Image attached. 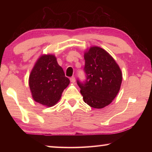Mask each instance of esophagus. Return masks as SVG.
Wrapping results in <instances>:
<instances>
[{"label":"esophagus","instance_id":"obj_1","mask_svg":"<svg viewBox=\"0 0 152 152\" xmlns=\"http://www.w3.org/2000/svg\"><path fill=\"white\" fill-rule=\"evenodd\" d=\"M70 82H72V83H74V82H76V78H74V76L71 77V78H70Z\"/></svg>","mask_w":152,"mask_h":152}]
</instances>
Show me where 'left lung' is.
<instances>
[{
  "mask_svg": "<svg viewBox=\"0 0 152 152\" xmlns=\"http://www.w3.org/2000/svg\"><path fill=\"white\" fill-rule=\"evenodd\" d=\"M86 80L77 84L84 101L94 109H102L112 102L122 82L119 66L107 51L98 46L87 49L84 55Z\"/></svg>",
  "mask_w": 152,
  "mask_h": 152,
  "instance_id": "left-lung-1",
  "label": "left lung"
}]
</instances>
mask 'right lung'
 Returning a JSON list of instances; mask_svg holds the SVG:
<instances>
[{"mask_svg":"<svg viewBox=\"0 0 152 152\" xmlns=\"http://www.w3.org/2000/svg\"><path fill=\"white\" fill-rule=\"evenodd\" d=\"M70 84L61 67L53 54H43L35 63L29 78V86L35 102L51 107L61 99Z\"/></svg>","mask_w":152,"mask_h":152,"instance_id":"right-lung-1","label":"right lung"}]
</instances>
